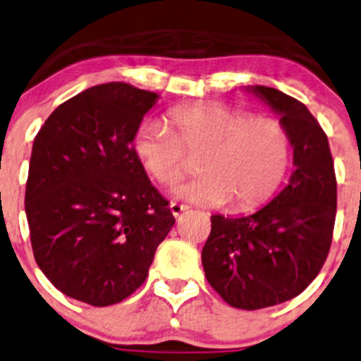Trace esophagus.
<instances>
[{
	"mask_svg": "<svg viewBox=\"0 0 361 361\" xmlns=\"http://www.w3.org/2000/svg\"><path fill=\"white\" fill-rule=\"evenodd\" d=\"M170 209H171L173 216L178 218V216H181V213H183V212H186V209H188V207H186V204H183V203H176V202H173V203L170 204Z\"/></svg>",
	"mask_w": 361,
	"mask_h": 361,
	"instance_id": "esophagus-1",
	"label": "esophagus"
}]
</instances>
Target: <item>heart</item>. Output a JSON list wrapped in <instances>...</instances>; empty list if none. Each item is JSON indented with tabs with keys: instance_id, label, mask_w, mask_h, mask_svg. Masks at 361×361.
I'll use <instances>...</instances> for the list:
<instances>
[{
	"instance_id": "b5f03b06",
	"label": "heart",
	"mask_w": 361,
	"mask_h": 361,
	"mask_svg": "<svg viewBox=\"0 0 361 361\" xmlns=\"http://www.w3.org/2000/svg\"><path fill=\"white\" fill-rule=\"evenodd\" d=\"M168 123L147 120L136 130L133 152L145 173L173 186L200 157L202 176L178 186L175 196L203 207L250 212L275 193L290 165L288 131L275 118L218 103L173 108Z\"/></svg>"
}]
</instances>
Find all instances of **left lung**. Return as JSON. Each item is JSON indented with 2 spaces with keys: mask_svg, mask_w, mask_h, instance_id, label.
<instances>
[{
  "mask_svg": "<svg viewBox=\"0 0 361 361\" xmlns=\"http://www.w3.org/2000/svg\"><path fill=\"white\" fill-rule=\"evenodd\" d=\"M246 91L280 115L295 170L288 185L253 214H213L202 263L228 305L259 310L295 298L320 273L335 226L336 178L325 131L303 103L268 86Z\"/></svg>",
  "mask_w": 361,
  "mask_h": 361,
  "instance_id": "1",
  "label": "left lung"
}]
</instances>
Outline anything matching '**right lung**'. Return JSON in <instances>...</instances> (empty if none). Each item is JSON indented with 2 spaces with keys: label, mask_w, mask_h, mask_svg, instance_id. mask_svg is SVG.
I'll return each instance as SVG.
<instances>
[{
  "label": "right lung",
  "mask_w": 361,
  "mask_h": 361,
  "mask_svg": "<svg viewBox=\"0 0 361 361\" xmlns=\"http://www.w3.org/2000/svg\"><path fill=\"white\" fill-rule=\"evenodd\" d=\"M158 98L128 83L93 86L59 104L35 138L25 195L35 259L78 302L128 298L175 225L133 152Z\"/></svg>",
  "instance_id": "add662e5"
}]
</instances>
